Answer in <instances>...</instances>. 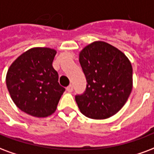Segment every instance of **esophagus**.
<instances>
[{
	"label": "esophagus",
	"mask_w": 154,
	"mask_h": 154,
	"mask_svg": "<svg viewBox=\"0 0 154 154\" xmlns=\"http://www.w3.org/2000/svg\"><path fill=\"white\" fill-rule=\"evenodd\" d=\"M73 91V86H72V84H70L69 86L67 87V91L68 92H72Z\"/></svg>",
	"instance_id": "obj_1"
}]
</instances>
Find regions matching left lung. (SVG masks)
<instances>
[{
	"mask_svg": "<svg viewBox=\"0 0 154 154\" xmlns=\"http://www.w3.org/2000/svg\"><path fill=\"white\" fill-rule=\"evenodd\" d=\"M86 78L84 93L75 100L81 112L92 119H105L116 114L132 90V67L127 57L103 42L90 44L79 55Z\"/></svg>",
	"mask_w": 154,
	"mask_h": 154,
	"instance_id": "8db88e82",
	"label": "left lung"
}]
</instances>
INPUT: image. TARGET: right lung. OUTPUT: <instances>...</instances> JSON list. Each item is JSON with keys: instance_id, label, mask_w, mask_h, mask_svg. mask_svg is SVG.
Returning a JSON list of instances; mask_svg holds the SVG:
<instances>
[{"instance_id": "add662e5", "label": "right lung", "mask_w": 154, "mask_h": 154, "mask_svg": "<svg viewBox=\"0 0 154 154\" xmlns=\"http://www.w3.org/2000/svg\"><path fill=\"white\" fill-rule=\"evenodd\" d=\"M53 49L36 47L22 54L6 74V86L14 103L23 112L45 118L56 110L65 89L59 83V75L52 63Z\"/></svg>"}]
</instances>
